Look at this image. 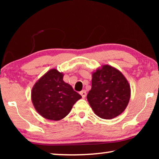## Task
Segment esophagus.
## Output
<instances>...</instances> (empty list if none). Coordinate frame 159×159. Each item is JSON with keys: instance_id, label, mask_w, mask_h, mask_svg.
I'll return each instance as SVG.
<instances>
[{"instance_id": "1", "label": "esophagus", "mask_w": 159, "mask_h": 159, "mask_svg": "<svg viewBox=\"0 0 159 159\" xmlns=\"http://www.w3.org/2000/svg\"><path fill=\"white\" fill-rule=\"evenodd\" d=\"M86 91L85 90H82V91H80V95L82 96V98H85V96H86Z\"/></svg>"}]
</instances>
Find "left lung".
Listing matches in <instances>:
<instances>
[{
	"instance_id": "obj_1",
	"label": "left lung",
	"mask_w": 159,
	"mask_h": 159,
	"mask_svg": "<svg viewBox=\"0 0 159 159\" xmlns=\"http://www.w3.org/2000/svg\"><path fill=\"white\" fill-rule=\"evenodd\" d=\"M130 86L121 72L104 64L92 73V88L87 99L98 116L112 119L124 111L130 98Z\"/></svg>"
}]
</instances>
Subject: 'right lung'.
<instances>
[{
    "mask_svg": "<svg viewBox=\"0 0 159 159\" xmlns=\"http://www.w3.org/2000/svg\"><path fill=\"white\" fill-rule=\"evenodd\" d=\"M63 77V73L52 69L40 78L32 88L31 96L34 108L48 120L62 119L82 98L69 83L64 81Z\"/></svg>",
    "mask_w": 159,
    "mask_h": 159,
    "instance_id": "obj_1",
    "label": "right lung"
}]
</instances>
